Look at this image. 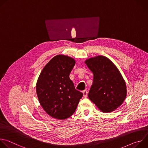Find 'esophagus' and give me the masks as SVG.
I'll list each match as a JSON object with an SVG mask.
<instances>
[{"instance_id":"1","label":"esophagus","mask_w":148,"mask_h":148,"mask_svg":"<svg viewBox=\"0 0 148 148\" xmlns=\"http://www.w3.org/2000/svg\"><path fill=\"white\" fill-rule=\"evenodd\" d=\"M82 93H83V95H84V97H87L88 92H87V90H84V91H83Z\"/></svg>"}]
</instances>
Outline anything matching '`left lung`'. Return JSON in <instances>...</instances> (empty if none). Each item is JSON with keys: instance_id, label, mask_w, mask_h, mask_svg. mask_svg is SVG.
<instances>
[{"instance_id": "8db88e82", "label": "left lung", "mask_w": 148, "mask_h": 148, "mask_svg": "<svg viewBox=\"0 0 148 148\" xmlns=\"http://www.w3.org/2000/svg\"><path fill=\"white\" fill-rule=\"evenodd\" d=\"M94 75L89 99L103 112L120 107L126 96V86L121 73L107 57L98 56L85 61Z\"/></svg>"}]
</instances>
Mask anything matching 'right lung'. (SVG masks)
<instances>
[{"label":"right lung","instance_id":"1","mask_svg":"<svg viewBox=\"0 0 148 148\" xmlns=\"http://www.w3.org/2000/svg\"><path fill=\"white\" fill-rule=\"evenodd\" d=\"M75 64L74 58L57 55L50 60L38 78L36 88L38 101L54 118L65 119L71 116L83 96L69 77Z\"/></svg>","mask_w":148,"mask_h":148}]
</instances>
